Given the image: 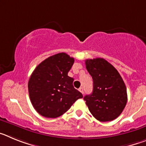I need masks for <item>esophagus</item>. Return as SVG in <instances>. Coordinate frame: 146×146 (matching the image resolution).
I'll list each match as a JSON object with an SVG mask.
<instances>
[{"mask_svg": "<svg viewBox=\"0 0 146 146\" xmlns=\"http://www.w3.org/2000/svg\"><path fill=\"white\" fill-rule=\"evenodd\" d=\"M79 91H80V92L82 93V94H83V93H84V91H83V88H82V87H81V88H79Z\"/></svg>", "mask_w": 146, "mask_h": 146, "instance_id": "34e87169", "label": "esophagus"}]
</instances>
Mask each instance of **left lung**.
<instances>
[{"label":"left lung","instance_id":"obj_1","mask_svg":"<svg viewBox=\"0 0 146 146\" xmlns=\"http://www.w3.org/2000/svg\"><path fill=\"white\" fill-rule=\"evenodd\" d=\"M93 79L92 94L84 96L89 111L99 121H111L119 116L127 102L126 88L116 69L104 58L86 60Z\"/></svg>","mask_w":146,"mask_h":146}]
</instances>
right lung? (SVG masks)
<instances>
[{
    "mask_svg": "<svg viewBox=\"0 0 146 146\" xmlns=\"http://www.w3.org/2000/svg\"><path fill=\"white\" fill-rule=\"evenodd\" d=\"M74 59L65 52L55 54L38 64L28 81V92L35 110L45 118L65 113L82 94L73 86L68 72Z\"/></svg>",
    "mask_w": 146,
    "mask_h": 146,
    "instance_id": "right-lung-1",
    "label": "right lung"
}]
</instances>
